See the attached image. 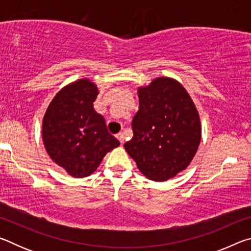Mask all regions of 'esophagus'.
Masks as SVG:
<instances>
[{
    "instance_id": "esophagus-1",
    "label": "esophagus",
    "mask_w": 251,
    "mask_h": 251,
    "mask_svg": "<svg viewBox=\"0 0 251 251\" xmlns=\"http://www.w3.org/2000/svg\"><path fill=\"white\" fill-rule=\"evenodd\" d=\"M116 137H117L118 141H120V143L123 145V144H124V141H125V139H124V134H123V133H118V134L116 135Z\"/></svg>"
}]
</instances>
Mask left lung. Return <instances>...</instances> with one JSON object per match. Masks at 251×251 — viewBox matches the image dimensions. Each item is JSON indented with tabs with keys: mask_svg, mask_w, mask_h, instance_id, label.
Masks as SVG:
<instances>
[{
	"mask_svg": "<svg viewBox=\"0 0 251 251\" xmlns=\"http://www.w3.org/2000/svg\"><path fill=\"white\" fill-rule=\"evenodd\" d=\"M138 99L131 122L134 136L124 147L148 179L168 180L196 155L201 139L198 110L185 87L171 77L138 87Z\"/></svg>",
	"mask_w": 251,
	"mask_h": 251,
	"instance_id": "left-lung-1",
	"label": "left lung"
}]
</instances>
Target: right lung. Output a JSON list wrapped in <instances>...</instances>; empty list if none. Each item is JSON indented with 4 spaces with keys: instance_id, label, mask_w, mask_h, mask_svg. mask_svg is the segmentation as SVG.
Returning <instances> with one entry per match:
<instances>
[{
    "instance_id": "obj_1",
    "label": "right lung",
    "mask_w": 251,
    "mask_h": 251,
    "mask_svg": "<svg viewBox=\"0 0 251 251\" xmlns=\"http://www.w3.org/2000/svg\"><path fill=\"white\" fill-rule=\"evenodd\" d=\"M99 88L87 78L63 87L50 101L42 138L50 159L75 178L92 175L104 156L120 142L110 135L94 103Z\"/></svg>"
}]
</instances>
